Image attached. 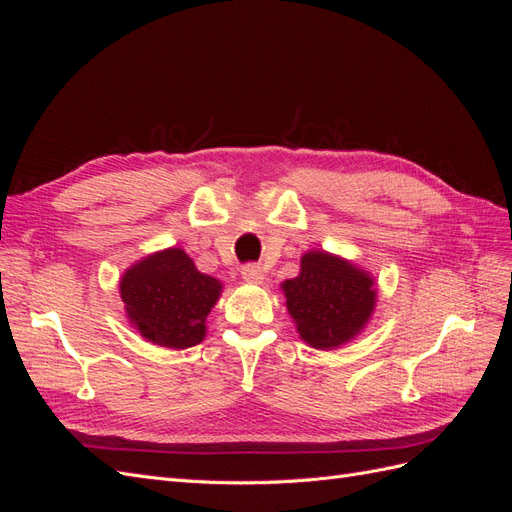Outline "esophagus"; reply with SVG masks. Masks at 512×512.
<instances>
[{"label": "esophagus", "mask_w": 512, "mask_h": 512, "mask_svg": "<svg viewBox=\"0 0 512 512\" xmlns=\"http://www.w3.org/2000/svg\"><path fill=\"white\" fill-rule=\"evenodd\" d=\"M241 277L247 284H262L265 282V271H262V267L258 265H245L241 269Z\"/></svg>", "instance_id": "obj_1"}]
</instances>
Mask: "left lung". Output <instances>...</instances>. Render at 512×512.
<instances>
[{"instance_id":"1","label":"left lung","mask_w":512,"mask_h":512,"mask_svg":"<svg viewBox=\"0 0 512 512\" xmlns=\"http://www.w3.org/2000/svg\"><path fill=\"white\" fill-rule=\"evenodd\" d=\"M280 288L299 337L316 350L352 342L369 324L378 301L374 275L324 250L305 252L299 275Z\"/></svg>"}]
</instances>
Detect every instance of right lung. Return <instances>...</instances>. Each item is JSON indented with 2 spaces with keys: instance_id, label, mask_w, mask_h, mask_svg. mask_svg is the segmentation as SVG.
<instances>
[{
  "instance_id": "1",
  "label": "right lung",
  "mask_w": 512,
  "mask_h": 512,
  "mask_svg": "<svg viewBox=\"0 0 512 512\" xmlns=\"http://www.w3.org/2000/svg\"><path fill=\"white\" fill-rule=\"evenodd\" d=\"M222 282L200 273L181 247L147 254L123 271L121 301L132 327L147 342L183 350L207 335V316L222 294Z\"/></svg>"
}]
</instances>
